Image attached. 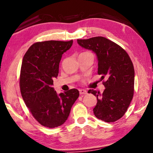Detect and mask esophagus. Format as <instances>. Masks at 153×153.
Here are the masks:
<instances>
[{
    "label": "esophagus",
    "instance_id": "esophagus-1",
    "mask_svg": "<svg viewBox=\"0 0 153 153\" xmlns=\"http://www.w3.org/2000/svg\"><path fill=\"white\" fill-rule=\"evenodd\" d=\"M79 94H87V91L84 89H79Z\"/></svg>",
    "mask_w": 153,
    "mask_h": 153
}]
</instances>
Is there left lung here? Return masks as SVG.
<instances>
[{"mask_svg":"<svg viewBox=\"0 0 153 153\" xmlns=\"http://www.w3.org/2000/svg\"><path fill=\"white\" fill-rule=\"evenodd\" d=\"M82 48L93 51L98 61V74L103 82V93L89 90L97 97L93 109L94 116L108 123L115 122L125 114L131 101L134 91L135 71L130 57L125 50L103 37L77 39Z\"/></svg>","mask_w":153,"mask_h":153,"instance_id":"1","label":"left lung"}]
</instances>
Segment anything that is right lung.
Here are the masks:
<instances>
[{
  "label": "right lung",
  "instance_id": "obj_1",
  "mask_svg": "<svg viewBox=\"0 0 153 153\" xmlns=\"http://www.w3.org/2000/svg\"><path fill=\"white\" fill-rule=\"evenodd\" d=\"M72 44V40L35 43L24 56L20 78L22 96L34 118L46 127L63 124L79 97L77 89L57 94L52 87L62 54Z\"/></svg>",
  "mask_w": 153,
  "mask_h": 153
}]
</instances>
